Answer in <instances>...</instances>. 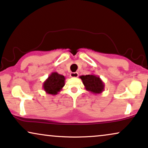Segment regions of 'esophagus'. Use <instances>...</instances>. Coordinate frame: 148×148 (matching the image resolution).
<instances>
[{
    "mask_svg": "<svg viewBox=\"0 0 148 148\" xmlns=\"http://www.w3.org/2000/svg\"><path fill=\"white\" fill-rule=\"evenodd\" d=\"M70 76L73 78H77L78 76V72H72L70 74Z\"/></svg>",
    "mask_w": 148,
    "mask_h": 148,
    "instance_id": "1",
    "label": "esophagus"
}]
</instances>
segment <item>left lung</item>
I'll use <instances>...</instances> for the list:
<instances>
[{
    "mask_svg": "<svg viewBox=\"0 0 148 148\" xmlns=\"http://www.w3.org/2000/svg\"><path fill=\"white\" fill-rule=\"evenodd\" d=\"M86 90L93 94L101 93L104 90L105 84L99 76L95 74H88L80 76Z\"/></svg>",
    "mask_w": 148,
    "mask_h": 148,
    "instance_id": "obj_1",
    "label": "left lung"
}]
</instances>
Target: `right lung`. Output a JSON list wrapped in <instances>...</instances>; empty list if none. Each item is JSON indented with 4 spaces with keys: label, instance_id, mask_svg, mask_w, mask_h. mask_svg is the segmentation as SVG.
Here are the masks:
<instances>
[{
    "label": "right lung",
    "instance_id": "right-lung-1",
    "mask_svg": "<svg viewBox=\"0 0 148 148\" xmlns=\"http://www.w3.org/2000/svg\"><path fill=\"white\" fill-rule=\"evenodd\" d=\"M65 80L66 78L64 76L56 72H52L43 82V89L47 94L56 95L64 86Z\"/></svg>",
    "mask_w": 148,
    "mask_h": 148
}]
</instances>
